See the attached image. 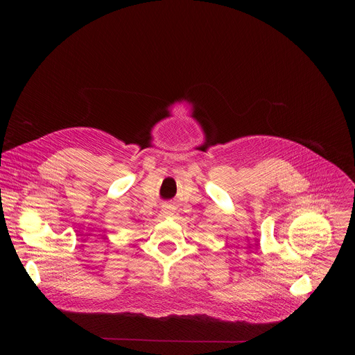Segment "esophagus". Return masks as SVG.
<instances>
[{"label":"esophagus","instance_id":"obj_1","mask_svg":"<svg viewBox=\"0 0 355 355\" xmlns=\"http://www.w3.org/2000/svg\"><path fill=\"white\" fill-rule=\"evenodd\" d=\"M163 211H164V214H166V215H168V216H170V215H173L174 208H173V207H170V205H167V207H164V209H163Z\"/></svg>","mask_w":355,"mask_h":355}]
</instances>
